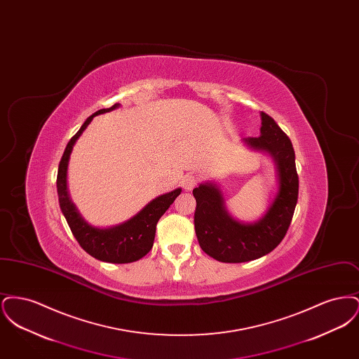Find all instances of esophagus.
I'll use <instances>...</instances> for the list:
<instances>
[{"instance_id":"34e87169","label":"esophagus","mask_w":359,"mask_h":359,"mask_svg":"<svg viewBox=\"0 0 359 359\" xmlns=\"http://www.w3.org/2000/svg\"><path fill=\"white\" fill-rule=\"evenodd\" d=\"M196 184H198V176L194 173H187L182 180V186L186 191H191Z\"/></svg>"}]
</instances>
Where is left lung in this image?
<instances>
[{
    "label": "left lung",
    "mask_w": 359,
    "mask_h": 359,
    "mask_svg": "<svg viewBox=\"0 0 359 359\" xmlns=\"http://www.w3.org/2000/svg\"><path fill=\"white\" fill-rule=\"evenodd\" d=\"M259 137L241 141L249 149L268 154L276 168V191L264 214L252 222L234 218L215 182H203L192 194L196 201L195 233L202 250L221 262H246L271 253L290 227L299 195L294 151L272 117L261 111Z\"/></svg>",
    "instance_id": "left-lung-1"
}]
</instances>
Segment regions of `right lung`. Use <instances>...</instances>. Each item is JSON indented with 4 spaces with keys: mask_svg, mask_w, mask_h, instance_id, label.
I'll return each mask as SVG.
<instances>
[{
    "mask_svg": "<svg viewBox=\"0 0 359 359\" xmlns=\"http://www.w3.org/2000/svg\"><path fill=\"white\" fill-rule=\"evenodd\" d=\"M120 106V103H114L109 109H101L83 122L81 129L69 140L65 149L56 179L60 210L69 223L74 237L90 256L110 264L135 262L145 256L154 246L156 224L182 192V188H176L171 192L158 195L148 205H144L136 215L125 222L110 227L93 226L81 215L76 205H74L69 198L67 186L69 156L72 154L74 145L76 144L78 138L82 136L86 128L95 116L113 111Z\"/></svg>",
    "mask_w": 359,
    "mask_h": 359,
    "instance_id": "add662e5",
    "label": "right lung"
}]
</instances>
